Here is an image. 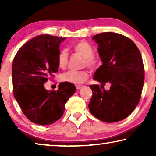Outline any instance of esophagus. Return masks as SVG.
<instances>
[{"instance_id": "1", "label": "esophagus", "mask_w": 156, "mask_h": 156, "mask_svg": "<svg viewBox=\"0 0 156 156\" xmlns=\"http://www.w3.org/2000/svg\"><path fill=\"white\" fill-rule=\"evenodd\" d=\"M83 87V86L82 85H76V89H80L81 88H82Z\"/></svg>"}]
</instances>
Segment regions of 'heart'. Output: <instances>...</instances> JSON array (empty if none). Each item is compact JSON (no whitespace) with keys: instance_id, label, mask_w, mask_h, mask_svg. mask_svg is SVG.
<instances>
[{"instance_id":"b5f03b06","label":"heart","mask_w":156,"mask_h":156,"mask_svg":"<svg viewBox=\"0 0 156 156\" xmlns=\"http://www.w3.org/2000/svg\"><path fill=\"white\" fill-rule=\"evenodd\" d=\"M72 49L74 52L84 57V65L89 67H94L97 65V61L94 58V51L92 47L88 42L81 41L74 44ZM57 65L60 69H65L68 63V55L67 51L62 50L59 52L57 57ZM89 72L87 70H69L61 75V80L63 82L72 83V84H82L88 78Z\"/></svg>"}]
</instances>
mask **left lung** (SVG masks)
Listing matches in <instances>:
<instances>
[{
	"instance_id": "1",
	"label": "left lung",
	"mask_w": 156,
	"mask_h": 156,
	"mask_svg": "<svg viewBox=\"0 0 156 156\" xmlns=\"http://www.w3.org/2000/svg\"><path fill=\"white\" fill-rule=\"evenodd\" d=\"M92 40L98 44L102 62L94 80L101 83L103 88L97 84L89 86L92 97L89 109L99 120L117 122L129 116L140 101L144 84L141 55L136 44L121 34L102 33L94 36ZM107 82L111 87L106 91L103 85Z\"/></svg>"
}]
</instances>
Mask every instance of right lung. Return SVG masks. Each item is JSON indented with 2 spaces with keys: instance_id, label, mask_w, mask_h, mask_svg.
<instances>
[{
  "instance_id": "right-lung-1",
  "label": "right lung",
  "mask_w": 156,
  "mask_h": 156,
  "mask_svg": "<svg viewBox=\"0 0 156 156\" xmlns=\"http://www.w3.org/2000/svg\"><path fill=\"white\" fill-rule=\"evenodd\" d=\"M66 37L40 35L27 42L18 51L12 66L13 94L30 121L50 125L62 116L65 103L76 91L74 84L62 82L57 91L44 84L58 72L57 57Z\"/></svg>"
}]
</instances>
